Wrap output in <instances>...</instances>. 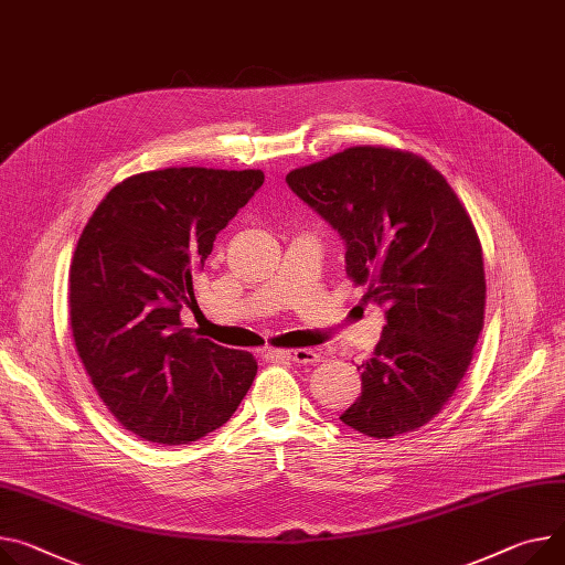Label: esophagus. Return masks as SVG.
<instances>
[{
	"label": "esophagus",
	"mask_w": 565,
	"mask_h": 565,
	"mask_svg": "<svg viewBox=\"0 0 565 565\" xmlns=\"http://www.w3.org/2000/svg\"><path fill=\"white\" fill-rule=\"evenodd\" d=\"M276 360H287L294 364H315L321 360V355L312 349H298V351H271L269 353Z\"/></svg>",
	"instance_id": "esophagus-1"
}]
</instances>
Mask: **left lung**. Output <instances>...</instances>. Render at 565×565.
<instances>
[{
  "instance_id": "1",
  "label": "left lung",
  "mask_w": 565,
  "mask_h": 565,
  "mask_svg": "<svg viewBox=\"0 0 565 565\" xmlns=\"http://www.w3.org/2000/svg\"><path fill=\"white\" fill-rule=\"evenodd\" d=\"M291 192L345 244V274L386 326L339 418L373 439L414 431L455 394L484 326L482 244L455 190L425 158L353 147L287 173Z\"/></svg>"
}]
</instances>
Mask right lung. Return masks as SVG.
<instances>
[{"mask_svg":"<svg viewBox=\"0 0 565 565\" xmlns=\"http://www.w3.org/2000/svg\"><path fill=\"white\" fill-rule=\"evenodd\" d=\"M259 169L169 167L115 185L85 224L70 267L78 358L110 414L136 437L183 446L222 427L257 362L183 328L192 274L263 188Z\"/></svg>","mask_w":565,"mask_h":565,"instance_id":"1","label":"right lung"}]
</instances>
